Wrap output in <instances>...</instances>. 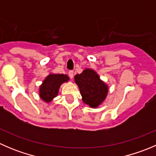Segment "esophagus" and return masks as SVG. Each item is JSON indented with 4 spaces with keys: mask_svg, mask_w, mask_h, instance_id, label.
I'll list each match as a JSON object with an SVG mask.
<instances>
[{
    "mask_svg": "<svg viewBox=\"0 0 156 156\" xmlns=\"http://www.w3.org/2000/svg\"><path fill=\"white\" fill-rule=\"evenodd\" d=\"M69 77H70L71 79H72V78H73V77H74V72H73V71H69Z\"/></svg>",
    "mask_w": 156,
    "mask_h": 156,
    "instance_id": "esophagus-1",
    "label": "esophagus"
}]
</instances>
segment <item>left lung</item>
<instances>
[{
  "label": "left lung",
  "instance_id": "8db88e82",
  "mask_svg": "<svg viewBox=\"0 0 156 156\" xmlns=\"http://www.w3.org/2000/svg\"><path fill=\"white\" fill-rule=\"evenodd\" d=\"M75 81L79 87L82 101L91 108H97L106 100L108 85L93 69H86L75 75Z\"/></svg>",
  "mask_w": 156,
  "mask_h": 156
}]
</instances>
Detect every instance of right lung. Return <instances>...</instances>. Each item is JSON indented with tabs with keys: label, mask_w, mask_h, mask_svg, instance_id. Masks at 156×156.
Returning <instances> with one entry per match:
<instances>
[{
	"label": "right lung",
	"mask_w": 156,
	"mask_h": 156,
	"mask_svg": "<svg viewBox=\"0 0 156 156\" xmlns=\"http://www.w3.org/2000/svg\"><path fill=\"white\" fill-rule=\"evenodd\" d=\"M68 75L63 74H50L39 87V95L45 103H50L59 93L61 84L69 81Z\"/></svg>",
	"instance_id": "right-lung-1"
}]
</instances>
